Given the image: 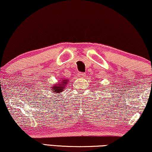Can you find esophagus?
Listing matches in <instances>:
<instances>
[{
	"label": "esophagus",
	"instance_id": "34e87169",
	"mask_svg": "<svg viewBox=\"0 0 152 152\" xmlns=\"http://www.w3.org/2000/svg\"><path fill=\"white\" fill-rule=\"evenodd\" d=\"M78 75L79 77H82V78H83V77L85 76V75H86V74L84 73V72H79Z\"/></svg>",
	"mask_w": 152,
	"mask_h": 152
}]
</instances>
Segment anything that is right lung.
I'll return each instance as SVG.
<instances>
[{
	"instance_id": "add662e5",
	"label": "right lung",
	"mask_w": 152,
	"mask_h": 152,
	"mask_svg": "<svg viewBox=\"0 0 152 152\" xmlns=\"http://www.w3.org/2000/svg\"><path fill=\"white\" fill-rule=\"evenodd\" d=\"M67 80H65V79H63L61 80V82H59L58 84H55L54 86L52 87V90H53V92L56 94H59L62 92L63 91L64 89L66 88V85H67Z\"/></svg>"
}]
</instances>
